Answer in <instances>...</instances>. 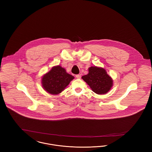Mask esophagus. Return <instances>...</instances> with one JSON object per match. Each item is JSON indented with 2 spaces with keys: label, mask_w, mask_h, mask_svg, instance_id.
Returning a JSON list of instances; mask_svg holds the SVG:
<instances>
[{
  "label": "esophagus",
  "mask_w": 152,
  "mask_h": 152,
  "mask_svg": "<svg viewBox=\"0 0 152 152\" xmlns=\"http://www.w3.org/2000/svg\"><path fill=\"white\" fill-rule=\"evenodd\" d=\"M81 74H79V75H76V77L77 78V79H80L81 78Z\"/></svg>",
  "instance_id": "obj_1"
}]
</instances>
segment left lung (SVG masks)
<instances>
[{"instance_id": "8db88e82", "label": "left lung", "mask_w": 152, "mask_h": 152, "mask_svg": "<svg viewBox=\"0 0 152 152\" xmlns=\"http://www.w3.org/2000/svg\"><path fill=\"white\" fill-rule=\"evenodd\" d=\"M88 71V74L82 76L81 78L87 83L92 91L96 94H104L110 91L113 86V80L105 69L94 66L89 67Z\"/></svg>"}]
</instances>
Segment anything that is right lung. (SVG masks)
Masks as SVG:
<instances>
[{"instance_id": "add662e5", "label": "right lung", "mask_w": 152, "mask_h": 152, "mask_svg": "<svg viewBox=\"0 0 152 152\" xmlns=\"http://www.w3.org/2000/svg\"><path fill=\"white\" fill-rule=\"evenodd\" d=\"M73 79L72 75L66 72L64 68L60 65H56L52 67L48 72L43 76L42 87L50 94H59Z\"/></svg>"}]
</instances>
